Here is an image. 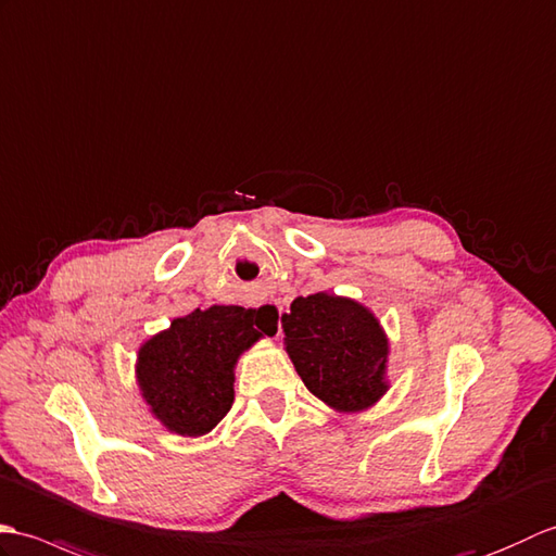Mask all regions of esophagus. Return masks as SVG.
Segmentation results:
<instances>
[{
  "instance_id": "1",
  "label": "esophagus",
  "mask_w": 556,
  "mask_h": 556,
  "mask_svg": "<svg viewBox=\"0 0 556 556\" xmlns=\"http://www.w3.org/2000/svg\"><path fill=\"white\" fill-rule=\"evenodd\" d=\"M280 306H278V302H266V306H264V314L274 320V324L280 328Z\"/></svg>"
}]
</instances>
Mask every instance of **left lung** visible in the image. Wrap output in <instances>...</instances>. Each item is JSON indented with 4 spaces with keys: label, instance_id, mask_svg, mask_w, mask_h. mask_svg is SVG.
Masks as SVG:
<instances>
[{
    "label": "left lung",
    "instance_id": "8db88e82",
    "mask_svg": "<svg viewBox=\"0 0 556 556\" xmlns=\"http://www.w3.org/2000/svg\"><path fill=\"white\" fill-rule=\"evenodd\" d=\"M280 324L306 390L332 412H366L390 390V338L366 304L316 292L294 300Z\"/></svg>",
    "mask_w": 556,
    "mask_h": 556
}]
</instances>
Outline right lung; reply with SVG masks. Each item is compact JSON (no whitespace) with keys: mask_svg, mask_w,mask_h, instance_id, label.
Wrapping results in <instances>:
<instances>
[{"mask_svg":"<svg viewBox=\"0 0 556 556\" xmlns=\"http://www.w3.org/2000/svg\"><path fill=\"white\" fill-rule=\"evenodd\" d=\"M278 326L264 309L214 304L170 320L138 350L135 380L150 414L168 433H212L236 400V366Z\"/></svg>","mask_w":556,"mask_h":556,"instance_id":"obj_1","label":"right lung"}]
</instances>
